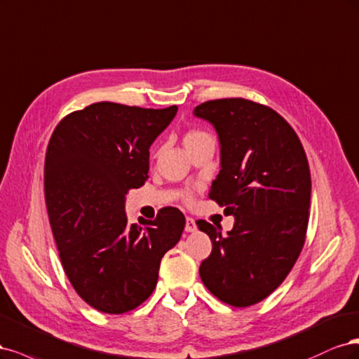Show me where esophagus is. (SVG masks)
I'll list each match as a JSON object with an SVG mask.
<instances>
[{
    "instance_id": "obj_1",
    "label": "esophagus",
    "mask_w": 359,
    "mask_h": 359,
    "mask_svg": "<svg viewBox=\"0 0 359 359\" xmlns=\"http://www.w3.org/2000/svg\"><path fill=\"white\" fill-rule=\"evenodd\" d=\"M196 229V224L192 217H187V224H184V231L187 233H194V231Z\"/></svg>"
}]
</instances>
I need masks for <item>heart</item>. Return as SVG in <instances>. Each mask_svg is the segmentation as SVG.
I'll return each mask as SVG.
<instances>
[{"label": "heart", "mask_w": 359, "mask_h": 359, "mask_svg": "<svg viewBox=\"0 0 359 359\" xmlns=\"http://www.w3.org/2000/svg\"><path fill=\"white\" fill-rule=\"evenodd\" d=\"M205 140H213V138L209 133H205V131L198 130V128H194V130H189L187 134H184L183 144H184V147L189 149V147L198 144V143H203Z\"/></svg>", "instance_id": "b5f03b06"}]
</instances>
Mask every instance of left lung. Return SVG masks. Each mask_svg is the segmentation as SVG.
Masks as SVG:
<instances>
[{
  "label": "left lung",
  "instance_id": "left-lung-1",
  "mask_svg": "<svg viewBox=\"0 0 359 359\" xmlns=\"http://www.w3.org/2000/svg\"><path fill=\"white\" fill-rule=\"evenodd\" d=\"M221 144V171L209 196L236 222L226 236L205 221L210 257L201 280L221 302L248 307L267 298L292 270L304 246L311 180L298 135L279 113L245 98L200 104Z\"/></svg>",
  "mask_w": 359,
  "mask_h": 359
}]
</instances>
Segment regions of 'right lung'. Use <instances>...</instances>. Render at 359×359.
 Masks as SVG:
<instances>
[{
    "instance_id": "obj_1",
    "label": "right lung",
    "mask_w": 359,
    "mask_h": 359,
    "mask_svg": "<svg viewBox=\"0 0 359 359\" xmlns=\"http://www.w3.org/2000/svg\"><path fill=\"white\" fill-rule=\"evenodd\" d=\"M177 107L95 102L65 116L46 152L44 195L64 271L80 298L121 315L154 292L159 264L177 245L184 216L165 207L128 224L126 194L144 184L149 147Z\"/></svg>"
}]
</instances>
